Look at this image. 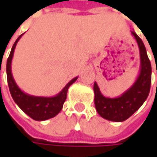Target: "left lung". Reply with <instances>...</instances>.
Here are the masks:
<instances>
[{
	"instance_id": "left-lung-1",
	"label": "left lung",
	"mask_w": 157,
	"mask_h": 157,
	"mask_svg": "<svg viewBox=\"0 0 157 157\" xmlns=\"http://www.w3.org/2000/svg\"><path fill=\"white\" fill-rule=\"evenodd\" d=\"M135 36L140 51L141 70L136 81L131 87L118 98L104 97L96 82L94 83V104L98 113L105 120L121 122L134 114L147 100L151 85V63L142 39L135 31Z\"/></svg>"
}]
</instances>
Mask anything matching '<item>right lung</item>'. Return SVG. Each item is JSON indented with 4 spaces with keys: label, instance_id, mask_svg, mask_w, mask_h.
<instances>
[{
    "label": "right lung",
    "instance_id": "add662e5",
    "mask_svg": "<svg viewBox=\"0 0 157 157\" xmlns=\"http://www.w3.org/2000/svg\"><path fill=\"white\" fill-rule=\"evenodd\" d=\"M22 35L23 34H21L15 42L7 61V78L9 91L14 101L29 117L35 121H46L48 119L55 117L62 110L63 103L66 100L68 88L77 80L78 77L72 78L63 88V90L54 97H36L23 93L17 86L11 72V62L15 48Z\"/></svg>",
    "mask_w": 157,
    "mask_h": 157
}]
</instances>
